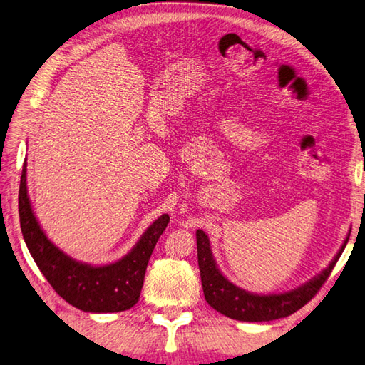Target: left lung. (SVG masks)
Returning <instances> with one entry per match:
<instances>
[{
	"label": "left lung",
	"instance_id": "1",
	"mask_svg": "<svg viewBox=\"0 0 365 365\" xmlns=\"http://www.w3.org/2000/svg\"><path fill=\"white\" fill-rule=\"evenodd\" d=\"M346 242L348 237L329 266L302 287L279 294H254L233 285L232 282H228L222 276L212 258L210 240H207L203 230H197L198 267L200 276H202L205 299L222 315L240 319V322H272V319L285 318L306 306L312 297L318 293V289L323 287L326 279L331 276Z\"/></svg>",
	"mask_w": 365,
	"mask_h": 365
}]
</instances>
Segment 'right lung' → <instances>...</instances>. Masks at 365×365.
I'll return each mask as SVG.
<instances>
[{"label":"right lung","mask_w":365,"mask_h":365,"mask_svg":"<svg viewBox=\"0 0 365 365\" xmlns=\"http://www.w3.org/2000/svg\"><path fill=\"white\" fill-rule=\"evenodd\" d=\"M19 215L26 247L43 277L71 306L93 314L123 312L135 306L143 287L148 262L155 242L170 222L168 214L154 220L135 247L120 262L107 266L78 263L51 244L37 224L26 190V159L20 178Z\"/></svg>","instance_id":"right-lung-1"}]
</instances>
